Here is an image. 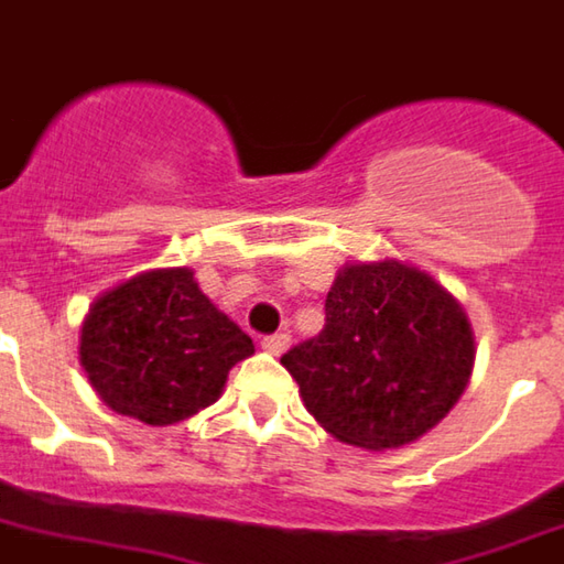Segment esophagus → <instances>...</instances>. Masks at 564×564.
<instances>
[{
  "mask_svg": "<svg viewBox=\"0 0 564 564\" xmlns=\"http://www.w3.org/2000/svg\"><path fill=\"white\" fill-rule=\"evenodd\" d=\"M288 347H291V336H288V333H276V336L262 338V350L271 352V356H282Z\"/></svg>",
  "mask_w": 564,
  "mask_h": 564,
  "instance_id": "34e87169",
  "label": "esophagus"
}]
</instances>
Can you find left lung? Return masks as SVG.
<instances>
[{
    "label": "left lung",
    "instance_id": "8db88e82",
    "mask_svg": "<svg viewBox=\"0 0 564 564\" xmlns=\"http://www.w3.org/2000/svg\"><path fill=\"white\" fill-rule=\"evenodd\" d=\"M325 313V330L282 356L325 432L383 452L449 415L471 378L475 333L435 276L401 259L344 265Z\"/></svg>",
    "mask_w": 564,
    "mask_h": 564
}]
</instances>
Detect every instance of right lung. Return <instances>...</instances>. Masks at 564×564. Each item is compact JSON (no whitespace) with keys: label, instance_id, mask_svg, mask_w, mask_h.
Here are the masks:
<instances>
[{"label":"right lung","instance_id":"add662e5","mask_svg":"<svg viewBox=\"0 0 564 564\" xmlns=\"http://www.w3.org/2000/svg\"><path fill=\"white\" fill-rule=\"evenodd\" d=\"M253 341L212 305L192 268H154L89 305L78 358L109 410L149 426L197 415L223 395Z\"/></svg>","mask_w":564,"mask_h":564}]
</instances>
